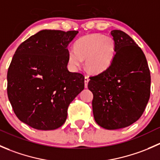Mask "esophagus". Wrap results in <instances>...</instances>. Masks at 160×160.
Returning a JSON list of instances; mask_svg holds the SVG:
<instances>
[{
    "instance_id": "34e87169",
    "label": "esophagus",
    "mask_w": 160,
    "mask_h": 160,
    "mask_svg": "<svg viewBox=\"0 0 160 160\" xmlns=\"http://www.w3.org/2000/svg\"><path fill=\"white\" fill-rule=\"evenodd\" d=\"M89 80H90V79H89V77H85V78H84V84H85V88H88V82H89Z\"/></svg>"
}]
</instances>
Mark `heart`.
Wrapping results in <instances>:
<instances>
[{
    "instance_id": "heart-1",
    "label": "heart",
    "mask_w": 160,
    "mask_h": 160,
    "mask_svg": "<svg viewBox=\"0 0 160 160\" xmlns=\"http://www.w3.org/2000/svg\"><path fill=\"white\" fill-rule=\"evenodd\" d=\"M115 56V42L110 36L102 34H90L80 38L74 45V50L68 52V63L78 70L85 59L88 71L99 74L109 68Z\"/></svg>"
}]
</instances>
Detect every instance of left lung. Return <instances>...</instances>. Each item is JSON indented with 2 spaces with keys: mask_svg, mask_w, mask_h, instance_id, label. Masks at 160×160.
Segmentation results:
<instances>
[{
  "mask_svg": "<svg viewBox=\"0 0 160 160\" xmlns=\"http://www.w3.org/2000/svg\"><path fill=\"white\" fill-rule=\"evenodd\" d=\"M115 56L104 72L90 77L95 122L109 130L125 128L139 119L150 97L151 76L141 48L125 32H111Z\"/></svg>",
  "mask_w": 160,
  "mask_h": 160,
  "instance_id": "obj_1",
  "label": "left lung"
}]
</instances>
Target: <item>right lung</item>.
Returning <instances> with one entry per match:
<instances>
[{
	"label": "right lung",
	"instance_id": "1",
	"mask_svg": "<svg viewBox=\"0 0 160 160\" xmlns=\"http://www.w3.org/2000/svg\"><path fill=\"white\" fill-rule=\"evenodd\" d=\"M77 31L42 30L18 47L8 71V96L18 118L38 130L65 123L84 89V76L67 69V46Z\"/></svg>",
	"mask_w": 160,
	"mask_h": 160
}]
</instances>
